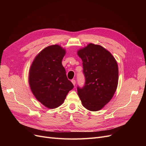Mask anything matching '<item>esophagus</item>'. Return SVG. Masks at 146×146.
<instances>
[{
	"instance_id": "esophagus-1",
	"label": "esophagus",
	"mask_w": 146,
	"mask_h": 146,
	"mask_svg": "<svg viewBox=\"0 0 146 146\" xmlns=\"http://www.w3.org/2000/svg\"><path fill=\"white\" fill-rule=\"evenodd\" d=\"M72 82L73 83V85L74 86L75 84H76V80L74 79H73V80H72Z\"/></svg>"
}]
</instances>
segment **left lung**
I'll return each mask as SVG.
<instances>
[{"instance_id": "obj_1", "label": "left lung", "mask_w": 146, "mask_h": 146, "mask_svg": "<svg viewBox=\"0 0 146 146\" xmlns=\"http://www.w3.org/2000/svg\"><path fill=\"white\" fill-rule=\"evenodd\" d=\"M82 59L85 84L78 87L83 106L90 111L102 109L112 98L118 82V67L112 54L101 45L89 44L78 51Z\"/></svg>"}]
</instances>
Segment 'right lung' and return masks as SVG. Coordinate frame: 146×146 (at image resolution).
<instances>
[{"mask_svg":"<svg viewBox=\"0 0 146 146\" xmlns=\"http://www.w3.org/2000/svg\"><path fill=\"white\" fill-rule=\"evenodd\" d=\"M66 52L59 45L48 46L38 54L29 69L31 90L37 100L49 109L62 105L74 87L61 63Z\"/></svg>","mask_w":146,"mask_h":146,"instance_id":"obj_1","label":"right lung"}]
</instances>
